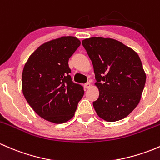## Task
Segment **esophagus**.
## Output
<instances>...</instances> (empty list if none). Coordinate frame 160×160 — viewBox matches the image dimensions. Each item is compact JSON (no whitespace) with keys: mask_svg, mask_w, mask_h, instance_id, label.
I'll list each match as a JSON object with an SVG mask.
<instances>
[{"mask_svg":"<svg viewBox=\"0 0 160 160\" xmlns=\"http://www.w3.org/2000/svg\"><path fill=\"white\" fill-rule=\"evenodd\" d=\"M84 88H86V89H88V88H90V82H88V83H85Z\"/></svg>","mask_w":160,"mask_h":160,"instance_id":"esophagus-1","label":"esophagus"}]
</instances>
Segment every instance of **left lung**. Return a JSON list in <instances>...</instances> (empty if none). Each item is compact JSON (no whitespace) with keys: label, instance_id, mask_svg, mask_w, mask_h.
Instances as JSON below:
<instances>
[{"label":"left lung","instance_id":"1","mask_svg":"<svg viewBox=\"0 0 160 160\" xmlns=\"http://www.w3.org/2000/svg\"><path fill=\"white\" fill-rule=\"evenodd\" d=\"M93 63L99 98L93 105L107 122L125 118L141 99L146 75L138 55L113 38L92 37L82 41Z\"/></svg>","mask_w":160,"mask_h":160}]
</instances>
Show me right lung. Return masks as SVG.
I'll list each match as a JSON object with an SVG mask.
<instances>
[{
	"instance_id": "obj_1",
	"label": "right lung",
	"mask_w": 160,
	"mask_h": 160,
	"mask_svg": "<svg viewBox=\"0 0 160 160\" xmlns=\"http://www.w3.org/2000/svg\"><path fill=\"white\" fill-rule=\"evenodd\" d=\"M72 36L51 40L28 58L22 72V92L27 102L46 121L61 124L72 118L84 90L72 82L69 59L80 46Z\"/></svg>"
}]
</instances>
